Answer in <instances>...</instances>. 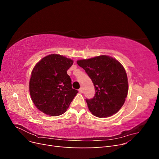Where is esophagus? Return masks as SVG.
<instances>
[{"label": "esophagus", "instance_id": "1", "mask_svg": "<svg viewBox=\"0 0 159 159\" xmlns=\"http://www.w3.org/2000/svg\"><path fill=\"white\" fill-rule=\"evenodd\" d=\"M84 91V89H83L82 88H81L79 89V92L81 93H83Z\"/></svg>", "mask_w": 159, "mask_h": 159}]
</instances>
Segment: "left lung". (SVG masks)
<instances>
[{
    "label": "left lung",
    "mask_w": 159,
    "mask_h": 159,
    "mask_svg": "<svg viewBox=\"0 0 159 159\" xmlns=\"http://www.w3.org/2000/svg\"><path fill=\"white\" fill-rule=\"evenodd\" d=\"M93 83L95 95L86 102L94 116H112L122 107L127 96L128 79L123 65L114 57L102 55L77 61Z\"/></svg>",
    "instance_id": "1"
}]
</instances>
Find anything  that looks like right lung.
<instances>
[{"mask_svg":"<svg viewBox=\"0 0 159 159\" xmlns=\"http://www.w3.org/2000/svg\"><path fill=\"white\" fill-rule=\"evenodd\" d=\"M73 63L70 58L53 54L43 57L33 68L30 94L34 104L42 113L54 117L62 115L78 93L72 88L67 74Z\"/></svg>","mask_w":159,"mask_h":159,"instance_id":"add662e5","label":"right lung"}]
</instances>
